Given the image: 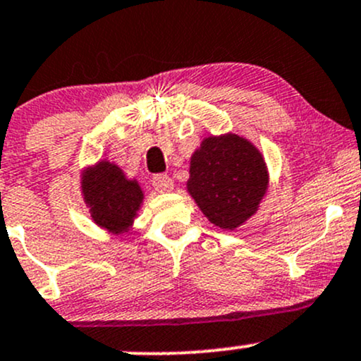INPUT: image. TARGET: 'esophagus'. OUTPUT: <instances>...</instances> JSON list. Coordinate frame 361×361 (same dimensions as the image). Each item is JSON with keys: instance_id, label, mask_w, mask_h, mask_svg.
Listing matches in <instances>:
<instances>
[{"instance_id": "34e87169", "label": "esophagus", "mask_w": 361, "mask_h": 361, "mask_svg": "<svg viewBox=\"0 0 361 361\" xmlns=\"http://www.w3.org/2000/svg\"><path fill=\"white\" fill-rule=\"evenodd\" d=\"M154 188H156V192L159 193H168L171 192L173 187H174V181L171 176H168V174H161V176H156L152 181Z\"/></svg>"}]
</instances>
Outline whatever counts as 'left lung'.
<instances>
[{
	"instance_id": "left-lung-1",
	"label": "left lung",
	"mask_w": 361,
	"mask_h": 361,
	"mask_svg": "<svg viewBox=\"0 0 361 361\" xmlns=\"http://www.w3.org/2000/svg\"><path fill=\"white\" fill-rule=\"evenodd\" d=\"M269 171L260 150L236 133L207 137L190 157L187 190L217 228L233 231L259 211Z\"/></svg>"
}]
</instances>
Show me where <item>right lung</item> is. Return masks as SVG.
I'll list each match as a JSON object with an SVG mask.
<instances>
[{
  "instance_id": "1",
  "label": "right lung",
  "mask_w": 361,
  "mask_h": 361,
  "mask_svg": "<svg viewBox=\"0 0 361 361\" xmlns=\"http://www.w3.org/2000/svg\"><path fill=\"white\" fill-rule=\"evenodd\" d=\"M82 197L90 217L111 235L128 233L144 204V192L135 178H126L114 162L101 159L84 169Z\"/></svg>"
}]
</instances>
